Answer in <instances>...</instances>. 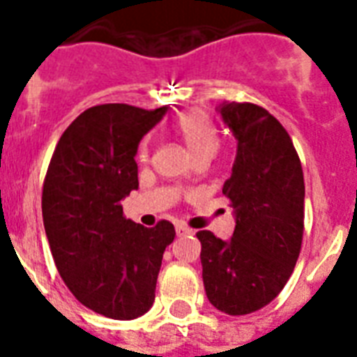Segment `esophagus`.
Masks as SVG:
<instances>
[{
  "label": "esophagus",
  "instance_id": "1",
  "mask_svg": "<svg viewBox=\"0 0 357 357\" xmlns=\"http://www.w3.org/2000/svg\"><path fill=\"white\" fill-rule=\"evenodd\" d=\"M176 232H178V236H187V234H190L192 230H189V228L183 227V225H176Z\"/></svg>",
  "mask_w": 357,
  "mask_h": 357
}]
</instances>
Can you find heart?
I'll return each instance as SVG.
<instances>
[{"label":"heart","instance_id":"heart-1","mask_svg":"<svg viewBox=\"0 0 357 357\" xmlns=\"http://www.w3.org/2000/svg\"><path fill=\"white\" fill-rule=\"evenodd\" d=\"M178 132L183 138L185 146L190 151L192 157L198 155H208L213 157L217 148H219V136L215 130L213 123L202 112H187L183 114L178 121ZM148 149L144 146L140 149V157H146Z\"/></svg>","mask_w":357,"mask_h":357}]
</instances>
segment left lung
<instances>
[{"label": "left lung", "mask_w": 357, "mask_h": 357, "mask_svg": "<svg viewBox=\"0 0 357 357\" xmlns=\"http://www.w3.org/2000/svg\"><path fill=\"white\" fill-rule=\"evenodd\" d=\"M215 112L236 138L232 174L222 185L236 228L227 241L209 230L197 238L209 303L236 317L268 305L292 275L303 238L305 183L290 136L268 110L222 100Z\"/></svg>", "instance_id": "left-lung-1"}]
</instances>
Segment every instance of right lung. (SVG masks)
I'll return each mask as SVG.
<instances>
[{"label": "right lung", "mask_w": 357, "mask_h": 357, "mask_svg": "<svg viewBox=\"0 0 357 357\" xmlns=\"http://www.w3.org/2000/svg\"><path fill=\"white\" fill-rule=\"evenodd\" d=\"M168 106L99 105L67 127L43 187V221L59 275L82 305L114 320L142 317L155 301L174 225L146 228L123 217L138 189V144Z\"/></svg>", "instance_id": "add662e5"}]
</instances>
